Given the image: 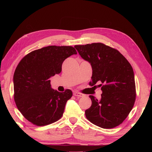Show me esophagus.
I'll return each mask as SVG.
<instances>
[{
  "mask_svg": "<svg viewBox=\"0 0 152 152\" xmlns=\"http://www.w3.org/2000/svg\"><path fill=\"white\" fill-rule=\"evenodd\" d=\"M73 95H74V96H79V97H81V96H83V95L82 94V93H79V92H77V91L74 92V93H73Z\"/></svg>",
  "mask_w": 152,
  "mask_h": 152,
  "instance_id": "34e87169",
  "label": "esophagus"
}]
</instances>
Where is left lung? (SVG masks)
<instances>
[{
	"label": "left lung",
	"mask_w": 152,
	"mask_h": 152,
	"mask_svg": "<svg viewBox=\"0 0 152 152\" xmlns=\"http://www.w3.org/2000/svg\"><path fill=\"white\" fill-rule=\"evenodd\" d=\"M74 47L83 59L91 63L90 85L101 82V99L89 96L92 104L85 112L87 119L101 128L117 127L129 114L136 99L133 68L118 50L102 43Z\"/></svg>",
	"instance_id": "obj_1"
}]
</instances>
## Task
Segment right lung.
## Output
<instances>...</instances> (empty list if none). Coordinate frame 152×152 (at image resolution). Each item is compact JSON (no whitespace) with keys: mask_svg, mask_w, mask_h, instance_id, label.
<instances>
[{"mask_svg":"<svg viewBox=\"0 0 152 152\" xmlns=\"http://www.w3.org/2000/svg\"><path fill=\"white\" fill-rule=\"evenodd\" d=\"M74 54L77 52L72 46H49L31 51L18 64L14 74V101L33 124L47 125L62 117L72 92L52 89L50 78L61 72L63 61Z\"/></svg>","mask_w":152,"mask_h":152,"instance_id":"add662e5","label":"right lung"}]
</instances>
